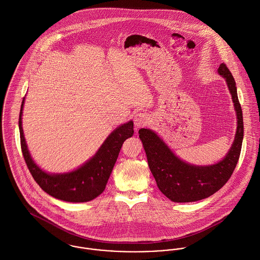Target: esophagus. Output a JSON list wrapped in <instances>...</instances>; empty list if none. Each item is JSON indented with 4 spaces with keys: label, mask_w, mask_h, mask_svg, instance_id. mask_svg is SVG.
<instances>
[{
    "label": "esophagus",
    "mask_w": 260,
    "mask_h": 260,
    "mask_svg": "<svg viewBox=\"0 0 260 260\" xmlns=\"http://www.w3.org/2000/svg\"><path fill=\"white\" fill-rule=\"evenodd\" d=\"M148 120V115L146 113H138L134 117V124L137 128H141L147 124Z\"/></svg>",
    "instance_id": "34e87169"
}]
</instances>
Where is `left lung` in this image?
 I'll return each mask as SVG.
<instances>
[{
	"instance_id": "8db88e82",
	"label": "left lung",
	"mask_w": 260,
	"mask_h": 260,
	"mask_svg": "<svg viewBox=\"0 0 260 260\" xmlns=\"http://www.w3.org/2000/svg\"><path fill=\"white\" fill-rule=\"evenodd\" d=\"M218 73L227 82L238 119L235 140L222 161L210 166L187 164L177 158L153 131L145 128L139 130L149 168L157 186L173 202H194L211 196L229 180L238 162L243 140L242 110L234 78L226 64H220Z\"/></svg>"
}]
</instances>
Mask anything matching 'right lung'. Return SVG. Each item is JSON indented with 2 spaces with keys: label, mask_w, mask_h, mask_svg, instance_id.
I'll return each instance as SVG.
<instances>
[{
  "label": "right lung",
  "mask_w": 260,
  "mask_h": 260,
  "mask_svg": "<svg viewBox=\"0 0 260 260\" xmlns=\"http://www.w3.org/2000/svg\"><path fill=\"white\" fill-rule=\"evenodd\" d=\"M21 105L19 129L22 153L34 180L49 195L68 202H87L99 196L105 189L122 144L133 136V122L130 121L114 130L96 155L82 167L66 174L51 175L42 171L32 160L27 148L22 128Z\"/></svg>",
  "instance_id": "obj_1"
}]
</instances>
